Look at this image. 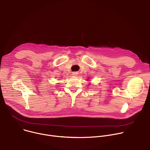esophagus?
<instances>
[{
    "label": "esophagus",
    "instance_id": "obj_1",
    "mask_svg": "<svg viewBox=\"0 0 150 150\" xmlns=\"http://www.w3.org/2000/svg\"><path fill=\"white\" fill-rule=\"evenodd\" d=\"M78 74L77 72H72V75H74V76H77Z\"/></svg>",
    "mask_w": 150,
    "mask_h": 150
}]
</instances>
